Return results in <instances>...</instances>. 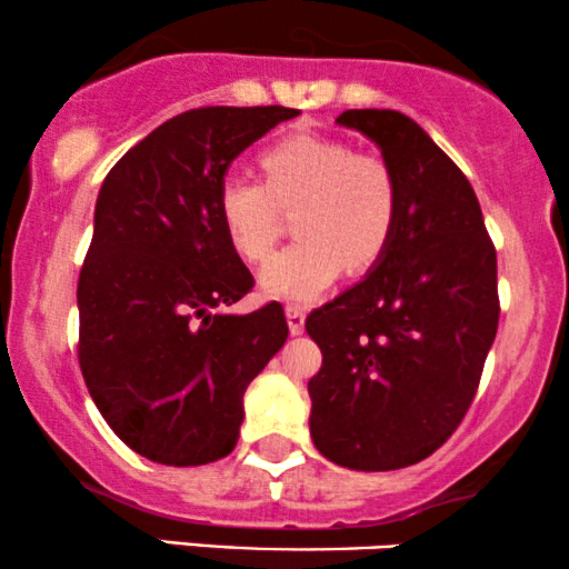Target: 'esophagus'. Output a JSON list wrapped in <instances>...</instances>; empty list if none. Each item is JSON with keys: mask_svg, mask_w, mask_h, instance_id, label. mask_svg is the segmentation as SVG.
Instances as JSON below:
<instances>
[{"mask_svg": "<svg viewBox=\"0 0 569 569\" xmlns=\"http://www.w3.org/2000/svg\"><path fill=\"white\" fill-rule=\"evenodd\" d=\"M284 313H287V327H290L292 336H300V332H303V327H306V309H303V306H287Z\"/></svg>", "mask_w": 569, "mask_h": 569, "instance_id": "esophagus-1", "label": "esophagus"}]
</instances>
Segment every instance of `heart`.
Returning <instances> with one entry per match:
<instances>
[{"label": "heart", "mask_w": 569, "mask_h": 569, "mask_svg": "<svg viewBox=\"0 0 569 569\" xmlns=\"http://www.w3.org/2000/svg\"><path fill=\"white\" fill-rule=\"evenodd\" d=\"M266 183L226 176L218 186V223L239 258L260 263L279 233L277 207H296L298 242L260 271V290L273 300L311 303L340 273L370 269L389 250L402 212L391 164L351 143L322 136H290L260 157Z\"/></svg>", "instance_id": "heart-1"}]
</instances>
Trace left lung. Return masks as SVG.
Here are the masks:
<instances>
[{
  "instance_id": "1",
  "label": "left lung",
  "mask_w": 569,
  "mask_h": 569,
  "mask_svg": "<svg viewBox=\"0 0 569 569\" xmlns=\"http://www.w3.org/2000/svg\"><path fill=\"white\" fill-rule=\"evenodd\" d=\"M338 124L378 146L402 212L362 282L306 319L322 349L309 426L332 463L393 471L439 450L473 402L498 332V258L469 178L423 127L391 109Z\"/></svg>"
}]
</instances>
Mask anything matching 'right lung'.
Masks as SVG:
<instances>
[{"label":"right lung","instance_id":"add662e5","mask_svg":"<svg viewBox=\"0 0 569 569\" xmlns=\"http://www.w3.org/2000/svg\"><path fill=\"white\" fill-rule=\"evenodd\" d=\"M284 106H207L167 119L111 167L79 273V367L92 402L138 456L164 466L226 458L250 380L284 346L279 303L226 313L252 273L218 223L233 159Z\"/></svg>","mask_w":569,"mask_h":569}]
</instances>
